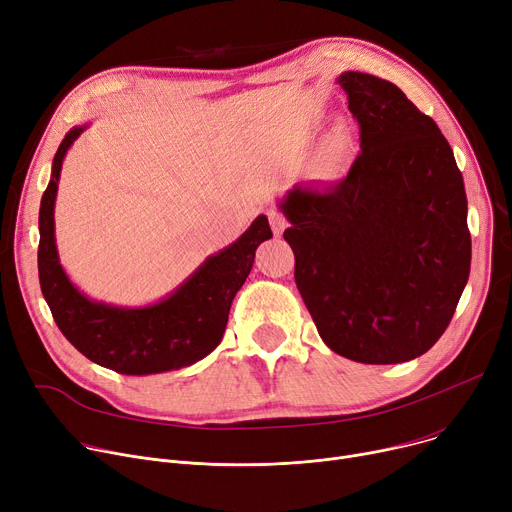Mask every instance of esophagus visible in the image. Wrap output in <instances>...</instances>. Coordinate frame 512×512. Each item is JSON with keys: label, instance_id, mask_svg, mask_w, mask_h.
Wrapping results in <instances>:
<instances>
[{"label": "esophagus", "instance_id": "1", "mask_svg": "<svg viewBox=\"0 0 512 512\" xmlns=\"http://www.w3.org/2000/svg\"><path fill=\"white\" fill-rule=\"evenodd\" d=\"M268 223H270V227H273L275 235H281L287 227V219L279 213V210H268Z\"/></svg>", "mask_w": 512, "mask_h": 512}]
</instances>
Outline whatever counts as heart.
<instances>
[{
  "mask_svg": "<svg viewBox=\"0 0 512 512\" xmlns=\"http://www.w3.org/2000/svg\"><path fill=\"white\" fill-rule=\"evenodd\" d=\"M349 148V136L343 130H335L333 134H328L314 157V175L320 179H337L347 165Z\"/></svg>",
  "mask_w": 512,
  "mask_h": 512,
  "instance_id": "heart-1",
  "label": "heart"
}]
</instances>
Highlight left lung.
Here are the masks:
<instances>
[{
  "label": "left lung",
  "instance_id": "1",
  "mask_svg": "<svg viewBox=\"0 0 512 512\" xmlns=\"http://www.w3.org/2000/svg\"><path fill=\"white\" fill-rule=\"evenodd\" d=\"M337 82L362 153L341 182L285 194L283 237L322 341L359 364H403L442 337L469 279L463 175L399 86L364 72Z\"/></svg>",
  "mask_w": 512,
  "mask_h": 512
}]
</instances>
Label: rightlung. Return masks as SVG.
Segmentation results:
<instances>
[{
    "mask_svg": "<svg viewBox=\"0 0 512 512\" xmlns=\"http://www.w3.org/2000/svg\"><path fill=\"white\" fill-rule=\"evenodd\" d=\"M84 128L70 130L59 144L39 210V281L53 320L84 357L117 374L146 376L192 366L221 343L231 302L250 275L256 248L273 237L268 219L256 217L237 242L208 256L155 306L119 308L93 302L72 285L59 264L53 221L59 171Z\"/></svg>",
    "mask_w": 512,
    "mask_h": 512,
    "instance_id": "1",
    "label": "right lung"
}]
</instances>
